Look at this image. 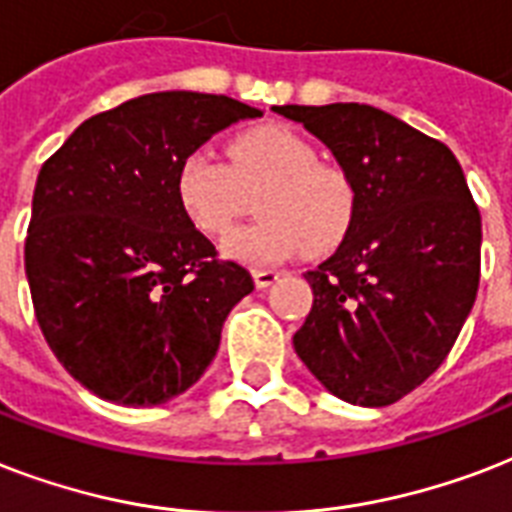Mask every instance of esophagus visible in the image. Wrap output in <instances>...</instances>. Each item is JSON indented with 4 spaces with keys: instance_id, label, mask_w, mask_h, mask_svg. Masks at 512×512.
<instances>
[{
    "instance_id": "34e87169",
    "label": "esophagus",
    "mask_w": 512,
    "mask_h": 512,
    "mask_svg": "<svg viewBox=\"0 0 512 512\" xmlns=\"http://www.w3.org/2000/svg\"><path fill=\"white\" fill-rule=\"evenodd\" d=\"M275 280H280L277 269H253V283H256V288H269Z\"/></svg>"
}]
</instances>
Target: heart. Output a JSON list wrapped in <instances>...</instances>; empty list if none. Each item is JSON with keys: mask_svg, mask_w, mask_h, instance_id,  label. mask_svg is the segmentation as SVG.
Returning <instances> with one entry per match:
<instances>
[{"mask_svg": "<svg viewBox=\"0 0 512 512\" xmlns=\"http://www.w3.org/2000/svg\"><path fill=\"white\" fill-rule=\"evenodd\" d=\"M229 162L211 152H189L178 162L176 200L202 235H227L261 189V221L224 240L229 259L251 267L296 256L304 248L326 253L350 232L358 194L336 165L318 162V149L299 130L267 122L237 133L227 146Z\"/></svg>", "mask_w": 512, "mask_h": 512, "instance_id": "1", "label": "heart"}]
</instances>
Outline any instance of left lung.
I'll return each instance as SVG.
<instances>
[{"label": "left lung", "mask_w": 512, "mask_h": 512, "mask_svg": "<svg viewBox=\"0 0 512 512\" xmlns=\"http://www.w3.org/2000/svg\"><path fill=\"white\" fill-rule=\"evenodd\" d=\"M323 141L358 208L293 350L331 395L390 406L441 366L473 310L481 213L451 149L368 104L272 106Z\"/></svg>", "instance_id": "1"}]
</instances>
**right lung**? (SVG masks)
<instances>
[{
    "label": "right lung",
    "instance_id": "obj_1",
    "mask_svg": "<svg viewBox=\"0 0 512 512\" xmlns=\"http://www.w3.org/2000/svg\"><path fill=\"white\" fill-rule=\"evenodd\" d=\"M261 109L168 90L79 125L42 165L26 277L42 334L79 384L122 406H160L216 358L221 328L253 291L176 200L178 162Z\"/></svg>",
    "mask_w": 512,
    "mask_h": 512
}]
</instances>
